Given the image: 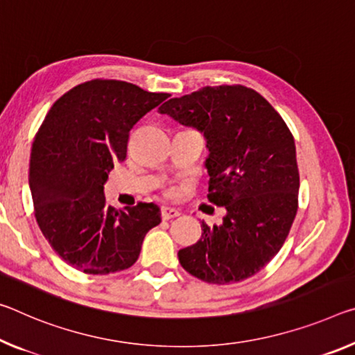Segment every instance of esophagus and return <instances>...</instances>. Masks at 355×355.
I'll list each match as a JSON object with an SVG mask.
<instances>
[{
  "label": "esophagus",
  "mask_w": 355,
  "mask_h": 355,
  "mask_svg": "<svg viewBox=\"0 0 355 355\" xmlns=\"http://www.w3.org/2000/svg\"><path fill=\"white\" fill-rule=\"evenodd\" d=\"M180 215V211L175 210V208H171V207H162L161 208V218L167 221V219H172V218H177Z\"/></svg>",
  "instance_id": "esophagus-1"
}]
</instances>
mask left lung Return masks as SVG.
Returning <instances> with one entry per match:
<instances>
[{
	"mask_svg": "<svg viewBox=\"0 0 355 355\" xmlns=\"http://www.w3.org/2000/svg\"><path fill=\"white\" fill-rule=\"evenodd\" d=\"M204 132L208 200L226 207L221 226L202 223L198 243L178 251L182 267L210 284L239 283L278 254L299 208L295 142L283 118L254 89L204 87L159 107Z\"/></svg>",
	"mask_w": 355,
	"mask_h": 355,
	"instance_id": "left-lung-1",
	"label": "left lung"
}]
</instances>
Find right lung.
I'll return each instance as SVG.
<instances>
[{"label": "right lung", "mask_w": 355, "mask_h": 355, "mask_svg": "<svg viewBox=\"0 0 355 355\" xmlns=\"http://www.w3.org/2000/svg\"><path fill=\"white\" fill-rule=\"evenodd\" d=\"M171 94L94 78L49 110L31 148L30 188L37 226L66 263L88 275L126 270L137 261L159 207L116 210L104 198L114 164L126 159L132 126Z\"/></svg>", "instance_id": "add662e5"}]
</instances>
